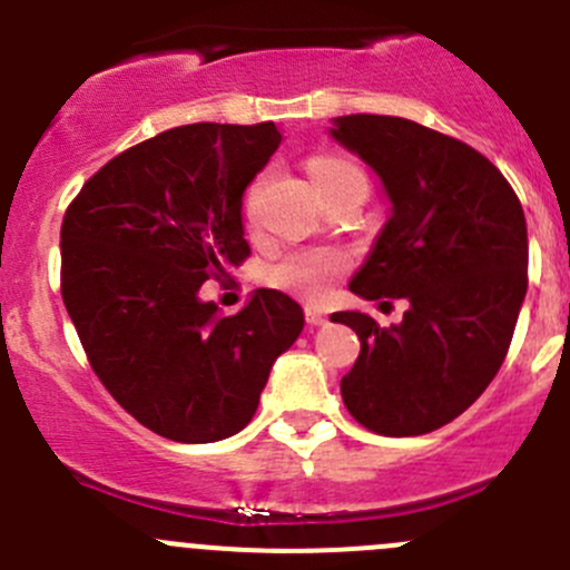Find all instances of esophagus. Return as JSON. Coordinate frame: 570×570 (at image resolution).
I'll use <instances>...</instances> for the list:
<instances>
[{
  "mask_svg": "<svg viewBox=\"0 0 570 570\" xmlns=\"http://www.w3.org/2000/svg\"><path fill=\"white\" fill-rule=\"evenodd\" d=\"M306 322H308V325H325V322H327V314H322L320 308H312V306H308V308H306Z\"/></svg>",
  "mask_w": 570,
  "mask_h": 570,
  "instance_id": "obj_1",
  "label": "esophagus"
}]
</instances>
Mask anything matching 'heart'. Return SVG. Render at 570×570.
<instances>
[{
    "label": "heart",
    "instance_id": "b5f03b06",
    "mask_svg": "<svg viewBox=\"0 0 570 570\" xmlns=\"http://www.w3.org/2000/svg\"><path fill=\"white\" fill-rule=\"evenodd\" d=\"M312 176L317 181L320 193L338 187V184L347 181H366L364 174L355 168L353 163L342 157H317L312 159ZM264 189V176H258L256 181H250V187L245 189L243 212L248 220H253L258 212V200H262ZM347 267V258L336 250H303L295 256H286L284 262L275 264L269 269V281H273L278 289L292 292V295L303 297V301L317 303L331 292L333 281L344 273Z\"/></svg>",
    "mask_w": 570,
    "mask_h": 570
}]
</instances>
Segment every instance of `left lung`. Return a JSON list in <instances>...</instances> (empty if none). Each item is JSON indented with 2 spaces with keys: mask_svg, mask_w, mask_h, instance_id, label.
<instances>
[{
  "mask_svg": "<svg viewBox=\"0 0 570 570\" xmlns=\"http://www.w3.org/2000/svg\"><path fill=\"white\" fill-rule=\"evenodd\" d=\"M331 137L375 170L392 204L350 292L407 301L389 327L331 314L361 338L342 400L372 433H433L485 392L508 355L527 295L524 209L480 151L416 120L342 115Z\"/></svg>",
  "mask_w": 570,
  "mask_h": 570,
  "instance_id": "8db88e82",
  "label": "left lung"
}]
</instances>
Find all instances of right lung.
<instances>
[{"instance_id": "right-lung-1", "label": "right lung", "mask_w": 570, "mask_h": 570, "mask_svg": "<svg viewBox=\"0 0 570 570\" xmlns=\"http://www.w3.org/2000/svg\"><path fill=\"white\" fill-rule=\"evenodd\" d=\"M278 146L273 120L176 126L109 159L62 217V303L90 366L170 441L239 433L306 322L278 289L234 317L200 301L206 278L248 258L243 195Z\"/></svg>"}]
</instances>
